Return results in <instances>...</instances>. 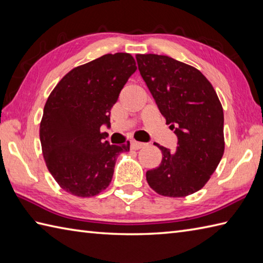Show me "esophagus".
Returning <instances> with one entry per match:
<instances>
[{
    "label": "esophagus",
    "mask_w": 263,
    "mask_h": 263,
    "mask_svg": "<svg viewBox=\"0 0 263 263\" xmlns=\"http://www.w3.org/2000/svg\"><path fill=\"white\" fill-rule=\"evenodd\" d=\"M146 144L142 143V142H137V141H131V149L133 150H138V149H141L143 148Z\"/></svg>",
    "instance_id": "esophagus-1"
}]
</instances>
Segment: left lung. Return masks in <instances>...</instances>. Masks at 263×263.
Returning <instances> with one entry per match:
<instances>
[{
  "label": "left lung",
  "mask_w": 263,
  "mask_h": 263,
  "mask_svg": "<svg viewBox=\"0 0 263 263\" xmlns=\"http://www.w3.org/2000/svg\"><path fill=\"white\" fill-rule=\"evenodd\" d=\"M142 79L166 124L177 136L175 153L156 143L163 154L147 172L149 186L164 197L181 198L204 186L224 155V111L209 80L166 55L137 54Z\"/></svg>",
  "instance_id": "left-lung-1"
}]
</instances>
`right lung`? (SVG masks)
Masks as SVG:
<instances>
[{
    "label": "right lung",
    "mask_w": 263,
    "mask_h": 263,
    "mask_svg": "<svg viewBox=\"0 0 263 263\" xmlns=\"http://www.w3.org/2000/svg\"><path fill=\"white\" fill-rule=\"evenodd\" d=\"M137 70L128 53L106 54L72 69L47 98L39 126L47 168L64 191L95 197L107 187L116 158L130 150L104 141L100 126L110 125V108Z\"/></svg>",
    "instance_id": "obj_1"
}]
</instances>
